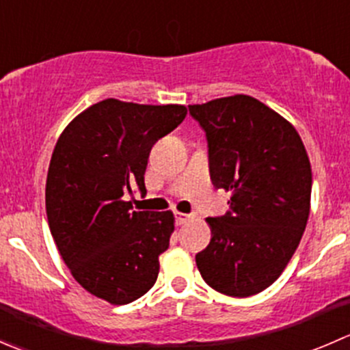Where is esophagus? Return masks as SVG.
Returning <instances> with one entry per match:
<instances>
[{
    "label": "esophagus",
    "mask_w": 350,
    "mask_h": 350,
    "mask_svg": "<svg viewBox=\"0 0 350 350\" xmlns=\"http://www.w3.org/2000/svg\"><path fill=\"white\" fill-rule=\"evenodd\" d=\"M174 218H176V224L178 225H185L186 221L191 220V215H186V213H181V211H176L174 213Z\"/></svg>",
    "instance_id": "esophagus-1"
}]
</instances>
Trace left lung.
Masks as SVG:
<instances>
[{"label": "left lung", "mask_w": 350, "mask_h": 350, "mask_svg": "<svg viewBox=\"0 0 350 350\" xmlns=\"http://www.w3.org/2000/svg\"><path fill=\"white\" fill-rule=\"evenodd\" d=\"M206 135L211 181L232 191L230 210L206 218L208 247L196 254L204 283L245 298L283 273L305 232L312 167L298 132L247 94L191 105Z\"/></svg>", "instance_id": "obj_1"}]
</instances>
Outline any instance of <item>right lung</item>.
<instances>
[{
	"mask_svg": "<svg viewBox=\"0 0 350 350\" xmlns=\"http://www.w3.org/2000/svg\"><path fill=\"white\" fill-rule=\"evenodd\" d=\"M183 105L100 101L77 115L55 144L45 186L51 234L74 280L111 305L146 295L174 230L171 211H133L146 195L147 161L185 120Z\"/></svg>",
	"mask_w": 350,
	"mask_h": 350,
	"instance_id": "add662e5",
	"label": "right lung"
}]
</instances>
